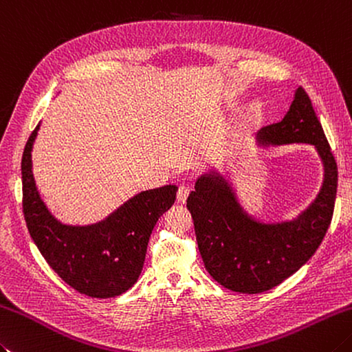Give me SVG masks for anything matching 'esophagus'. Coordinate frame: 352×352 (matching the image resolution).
<instances>
[{
  "label": "esophagus",
  "instance_id": "obj_1",
  "mask_svg": "<svg viewBox=\"0 0 352 352\" xmlns=\"http://www.w3.org/2000/svg\"><path fill=\"white\" fill-rule=\"evenodd\" d=\"M189 192H190V189L188 188V186H180V188H178V190H177L178 203H184L189 197Z\"/></svg>",
  "mask_w": 352,
  "mask_h": 352
}]
</instances>
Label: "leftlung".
Masks as SVG:
<instances>
[{"label":"left lung","instance_id":"obj_1","mask_svg":"<svg viewBox=\"0 0 352 352\" xmlns=\"http://www.w3.org/2000/svg\"><path fill=\"white\" fill-rule=\"evenodd\" d=\"M313 144L323 166L318 195L300 213L282 221H261L239 203L229 177L217 169L199 175L188 198L199 254L218 284L236 293L272 290L318 250L333 218L337 164L304 88L284 119L256 133L258 146Z\"/></svg>","mask_w":352,"mask_h":352}]
</instances>
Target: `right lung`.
<instances>
[{
  "mask_svg": "<svg viewBox=\"0 0 352 352\" xmlns=\"http://www.w3.org/2000/svg\"><path fill=\"white\" fill-rule=\"evenodd\" d=\"M39 125L24 148L23 210L33 243L58 276L89 298H116L139 279L148 241L175 201L177 186L143 190L107 218L85 226L64 224L48 210L33 177L32 151Z\"/></svg>",
  "mask_w": 352,
  "mask_h": 352,
  "instance_id": "obj_1",
  "label": "right lung"
}]
</instances>
